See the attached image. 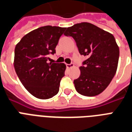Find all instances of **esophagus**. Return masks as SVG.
<instances>
[{"instance_id":"esophagus-1","label":"esophagus","mask_w":132,"mask_h":132,"mask_svg":"<svg viewBox=\"0 0 132 132\" xmlns=\"http://www.w3.org/2000/svg\"><path fill=\"white\" fill-rule=\"evenodd\" d=\"M74 67L73 63H71V64H67V68H71V67Z\"/></svg>"}]
</instances>
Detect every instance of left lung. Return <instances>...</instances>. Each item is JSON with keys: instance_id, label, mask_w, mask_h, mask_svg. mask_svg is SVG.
Returning <instances> with one entry per match:
<instances>
[{"instance_id": "left-lung-1", "label": "left lung", "mask_w": 132, "mask_h": 132, "mask_svg": "<svg viewBox=\"0 0 132 132\" xmlns=\"http://www.w3.org/2000/svg\"><path fill=\"white\" fill-rule=\"evenodd\" d=\"M65 36L75 40L81 55L88 59L80 66V75L73 80L80 94L94 96L108 87L117 70L119 47L114 36L89 22L67 27Z\"/></svg>"}]
</instances>
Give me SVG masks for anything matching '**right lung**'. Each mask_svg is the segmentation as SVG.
Instances as JSON below:
<instances>
[{"label": "right lung", "mask_w": 132, "mask_h": 132, "mask_svg": "<svg viewBox=\"0 0 132 132\" xmlns=\"http://www.w3.org/2000/svg\"><path fill=\"white\" fill-rule=\"evenodd\" d=\"M66 27L47 25L27 34L16 45L14 66L24 88L39 99H49L58 94L65 76L64 63H48Z\"/></svg>", "instance_id": "right-lung-1"}]
</instances>
